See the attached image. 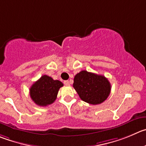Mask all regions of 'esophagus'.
<instances>
[{"label":"esophagus","mask_w":146,"mask_h":146,"mask_svg":"<svg viewBox=\"0 0 146 146\" xmlns=\"http://www.w3.org/2000/svg\"><path fill=\"white\" fill-rule=\"evenodd\" d=\"M64 84H65V86H69L70 85V82H69L68 81H64Z\"/></svg>","instance_id":"1"}]
</instances>
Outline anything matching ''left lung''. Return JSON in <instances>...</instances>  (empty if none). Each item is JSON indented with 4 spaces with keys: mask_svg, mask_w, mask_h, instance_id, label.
<instances>
[{
    "mask_svg": "<svg viewBox=\"0 0 146 146\" xmlns=\"http://www.w3.org/2000/svg\"><path fill=\"white\" fill-rule=\"evenodd\" d=\"M73 88L81 100L94 105L104 102L111 92V84L107 78L86 70L75 76Z\"/></svg>",
    "mask_w": 146,
    "mask_h": 146,
    "instance_id": "obj_1",
    "label": "left lung"
}]
</instances>
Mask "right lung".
Here are the masks:
<instances>
[{
    "label": "right lung",
    "mask_w": 146,
    "mask_h": 146,
    "mask_svg": "<svg viewBox=\"0 0 146 146\" xmlns=\"http://www.w3.org/2000/svg\"><path fill=\"white\" fill-rule=\"evenodd\" d=\"M62 86L63 84L61 81L44 75L32 84L29 89L30 96L36 104L46 107L55 101L58 91Z\"/></svg>",
    "instance_id": "add662e5"
}]
</instances>
